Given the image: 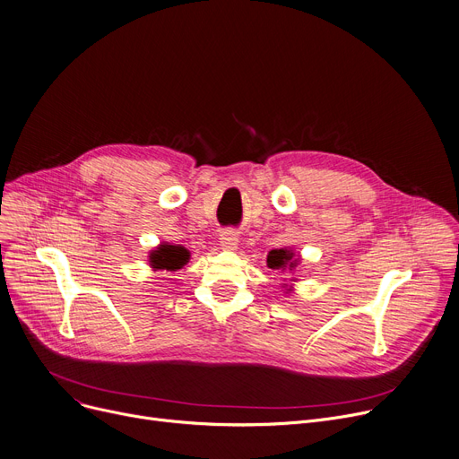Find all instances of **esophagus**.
I'll use <instances>...</instances> for the list:
<instances>
[{
	"mask_svg": "<svg viewBox=\"0 0 459 459\" xmlns=\"http://www.w3.org/2000/svg\"><path fill=\"white\" fill-rule=\"evenodd\" d=\"M221 247L227 251H236L238 249V234L234 230H225L221 232Z\"/></svg>",
	"mask_w": 459,
	"mask_h": 459,
	"instance_id": "1",
	"label": "esophagus"
}]
</instances>
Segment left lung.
I'll return each instance as SVG.
<instances>
[{
	"label": "left lung",
	"instance_id": "1",
	"mask_svg": "<svg viewBox=\"0 0 459 459\" xmlns=\"http://www.w3.org/2000/svg\"><path fill=\"white\" fill-rule=\"evenodd\" d=\"M266 264H268V268H272V270H277V272H281V273H288V275H292L290 277V281H286V282H282V290H284V294H288L290 296L292 292H294V286H296V282L299 281L298 277H296V272H298V268H299V264H301V256L299 255H296V251L294 249H288V247H281V249H272L270 253H268V258H266Z\"/></svg>",
	"mask_w": 459,
	"mask_h": 459
}]
</instances>
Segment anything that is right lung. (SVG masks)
I'll return each mask as SVG.
<instances>
[{
	"label": "right lung",
	"mask_w": 459,
	"mask_h": 459,
	"mask_svg": "<svg viewBox=\"0 0 459 459\" xmlns=\"http://www.w3.org/2000/svg\"><path fill=\"white\" fill-rule=\"evenodd\" d=\"M189 251L184 246H173V244H160L149 253V264L151 268L156 270H167V272H177L189 262Z\"/></svg>",
	"instance_id": "1"
}]
</instances>
